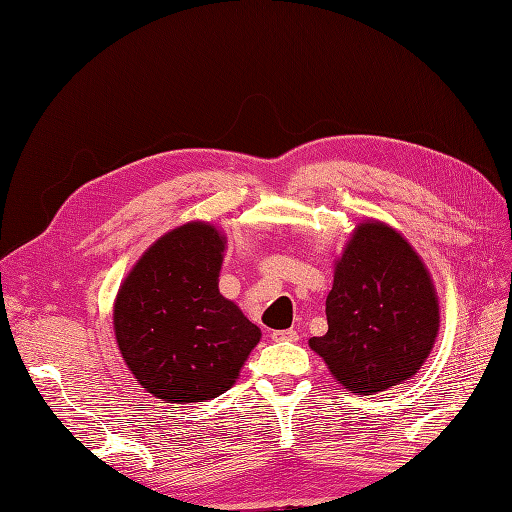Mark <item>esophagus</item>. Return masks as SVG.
Segmentation results:
<instances>
[{"instance_id": "esophagus-1", "label": "esophagus", "mask_w": 512, "mask_h": 512, "mask_svg": "<svg viewBox=\"0 0 512 512\" xmlns=\"http://www.w3.org/2000/svg\"><path fill=\"white\" fill-rule=\"evenodd\" d=\"M273 342H299V333L294 329H286V331H273L271 333Z\"/></svg>"}]
</instances>
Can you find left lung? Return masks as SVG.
Wrapping results in <instances>:
<instances>
[{
	"instance_id": "obj_1",
	"label": "left lung",
	"mask_w": 512,
	"mask_h": 512,
	"mask_svg": "<svg viewBox=\"0 0 512 512\" xmlns=\"http://www.w3.org/2000/svg\"><path fill=\"white\" fill-rule=\"evenodd\" d=\"M329 331L309 339L344 389L371 395L412 378L440 327L436 288L391 226L363 222L335 265Z\"/></svg>"
}]
</instances>
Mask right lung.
<instances>
[{
	"mask_svg": "<svg viewBox=\"0 0 512 512\" xmlns=\"http://www.w3.org/2000/svg\"><path fill=\"white\" fill-rule=\"evenodd\" d=\"M224 237L192 222L158 239L119 288L115 337L143 389L196 404L235 384L260 329L218 288Z\"/></svg>",
	"mask_w": 512,
	"mask_h": 512,
	"instance_id": "1",
	"label": "right lung"
}]
</instances>
